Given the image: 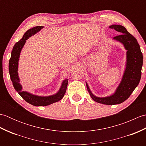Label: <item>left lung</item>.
<instances>
[{
	"mask_svg": "<svg viewBox=\"0 0 146 146\" xmlns=\"http://www.w3.org/2000/svg\"><path fill=\"white\" fill-rule=\"evenodd\" d=\"M109 27L121 34L114 37L113 40L122 44L127 51L125 70L122 79L113 94L104 97L94 95L86 82V85L90 95L94 101L105 105H116L126 100L139 85L141 78L143 56L137 39L127 31L125 27L113 24Z\"/></svg>",
	"mask_w": 146,
	"mask_h": 146,
	"instance_id": "8db88e82",
	"label": "left lung"
}]
</instances>
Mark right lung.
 <instances>
[{
    "instance_id": "obj_1",
    "label": "right lung",
    "mask_w": 146,
    "mask_h": 146,
    "mask_svg": "<svg viewBox=\"0 0 146 146\" xmlns=\"http://www.w3.org/2000/svg\"><path fill=\"white\" fill-rule=\"evenodd\" d=\"M44 26H36L32 29L27 30L19 41H18L14 46L11 52V56L9 63V75L12 85L15 91L18 92L21 97L27 103L31 104L34 106H47L55 102L61 100L66 93L68 86V79H64L61 83V85L59 90L55 94L48 96H39L34 95L31 93L23 91V86L20 83V78L18 73L19 61L21 52L23 49L24 44H26V40L31 36H34L41 31Z\"/></svg>"
}]
</instances>
